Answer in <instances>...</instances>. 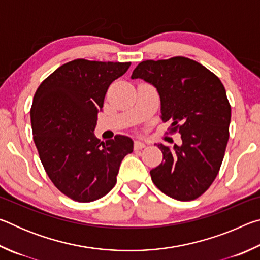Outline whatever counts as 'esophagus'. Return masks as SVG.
I'll return each instance as SVG.
<instances>
[{
  "instance_id": "1",
  "label": "esophagus",
  "mask_w": 260,
  "mask_h": 260,
  "mask_svg": "<svg viewBox=\"0 0 260 260\" xmlns=\"http://www.w3.org/2000/svg\"><path fill=\"white\" fill-rule=\"evenodd\" d=\"M144 147H146V143L142 142V141L136 140L135 142H134V149H135V150H139V149H143Z\"/></svg>"
}]
</instances>
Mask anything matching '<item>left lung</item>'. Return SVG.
Returning <instances> with one entry per match:
<instances>
[{
    "label": "left lung",
    "instance_id": "obj_1",
    "mask_svg": "<svg viewBox=\"0 0 260 260\" xmlns=\"http://www.w3.org/2000/svg\"><path fill=\"white\" fill-rule=\"evenodd\" d=\"M132 79L156 88L160 119L181 135V144L156 146L161 164L150 171L153 183L165 195L192 201L208 190L225 156L230 138L231 105L220 79L186 57L143 60Z\"/></svg>",
    "mask_w": 260,
    "mask_h": 260
}]
</instances>
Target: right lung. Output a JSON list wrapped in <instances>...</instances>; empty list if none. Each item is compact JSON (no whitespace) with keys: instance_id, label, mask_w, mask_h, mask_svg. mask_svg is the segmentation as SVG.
Masks as SVG:
<instances>
[{"instance_id":"1","label":"right lung","mask_w":260,"mask_h":260,"mask_svg":"<svg viewBox=\"0 0 260 260\" xmlns=\"http://www.w3.org/2000/svg\"><path fill=\"white\" fill-rule=\"evenodd\" d=\"M131 63L76 59L52 72L34 95L30 122L34 143L48 177L73 201L102 199L117 182L133 140L116 135L105 142L95 136L98 113L111 82Z\"/></svg>"}]
</instances>
